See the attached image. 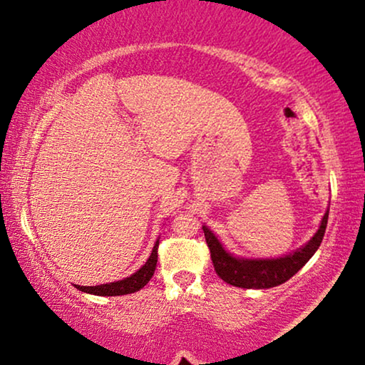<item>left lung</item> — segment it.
I'll use <instances>...</instances> for the list:
<instances>
[{"label":"left lung","instance_id":"left-lung-1","mask_svg":"<svg viewBox=\"0 0 365 365\" xmlns=\"http://www.w3.org/2000/svg\"><path fill=\"white\" fill-rule=\"evenodd\" d=\"M328 215L329 209L322 216L321 226L316 235L302 249H297L293 254H288L279 259L235 257V255L226 252L225 247L220 244V240L207 226H202L206 244L211 250V261L215 264L216 274L223 282L238 288H261L262 290V288H273L288 282L293 274L299 273V269H302L305 262L319 249L326 232V225H328Z\"/></svg>","mask_w":365,"mask_h":365}]
</instances>
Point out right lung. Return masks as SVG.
I'll list each match as a JSON object with an SVG mask.
<instances>
[{
    "label": "right lung",
    "mask_w": 365,
    "mask_h": 365,
    "mask_svg": "<svg viewBox=\"0 0 365 365\" xmlns=\"http://www.w3.org/2000/svg\"><path fill=\"white\" fill-rule=\"evenodd\" d=\"M158 245L159 240L154 245L153 252H150L148 262L140 267L137 273H133L128 278L120 279V282H113L106 284H98V287H81V284H75L81 292L92 293V295H101V297H116V295H128V293L139 292L142 287L149 283V279L153 278L154 269H156L158 264Z\"/></svg>",
    "instance_id": "right-lung-1"
}]
</instances>
